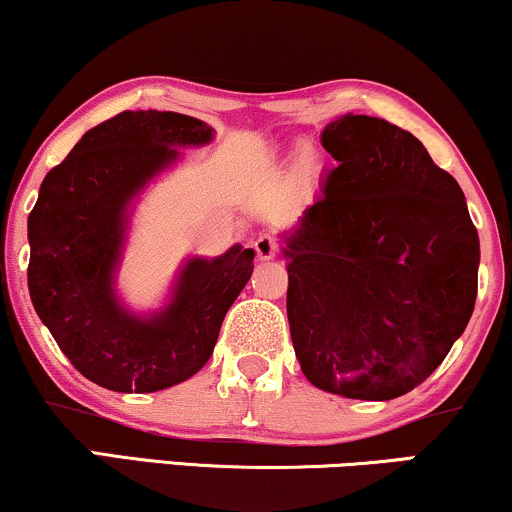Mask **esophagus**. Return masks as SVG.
Masks as SVG:
<instances>
[{"label": "esophagus", "instance_id": "1", "mask_svg": "<svg viewBox=\"0 0 512 512\" xmlns=\"http://www.w3.org/2000/svg\"><path fill=\"white\" fill-rule=\"evenodd\" d=\"M255 252H257V257H260L262 262L274 260L276 252H278V241L271 234H262L255 241Z\"/></svg>", "mask_w": 512, "mask_h": 512}]
</instances>
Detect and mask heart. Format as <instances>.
<instances>
[{
  "label": "heart",
  "instance_id": "1",
  "mask_svg": "<svg viewBox=\"0 0 512 512\" xmlns=\"http://www.w3.org/2000/svg\"><path fill=\"white\" fill-rule=\"evenodd\" d=\"M300 165L304 167V170L314 165V153L309 151V148H304V151H300Z\"/></svg>",
  "mask_w": 512,
  "mask_h": 512
}]
</instances>
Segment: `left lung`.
I'll return each mask as SVG.
<instances>
[{
	"instance_id": "1",
	"label": "left lung",
	"mask_w": 512,
	"mask_h": 512,
	"mask_svg": "<svg viewBox=\"0 0 512 512\" xmlns=\"http://www.w3.org/2000/svg\"><path fill=\"white\" fill-rule=\"evenodd\" d=\"M321 144L338 165L281 236L295 357L323 392L401 397L468 326L480 238L458 181L406 129L347 113Z\"/></svg>"
}]
</instances>
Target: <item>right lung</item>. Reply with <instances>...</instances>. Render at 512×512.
<instances>
[{"label":"right lung","mask_w":512,"mask_h":512,"mask_svg":"<svg viewBox=\"0 0 512 512\" xmlns=\"http://www.w3.org/2000/svg\"><path fill=\"white\" fill-rule=\"evenodd\" d=\"M215 139L208 122L170 111H125L89 129L40 186L28 217L32 307L77 371L113 392H158L208 364L255 250L189 257L167 302L139 314L120 300L118 271L132 212L179 148Z\"/></svg>","instance_id":"obj_1"}]
</instances>
